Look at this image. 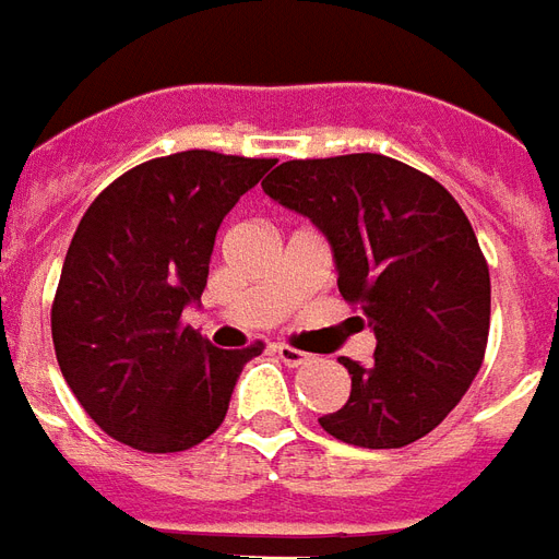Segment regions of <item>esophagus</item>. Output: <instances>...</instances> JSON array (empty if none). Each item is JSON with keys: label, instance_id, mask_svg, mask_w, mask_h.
Wrapping results in <instances>:
<instances>
[{"label": "esophagus", "instance_id": "esophagus-1", "mask_svg": "<svg viewBox=\"0 0 559 559\" xmlns=\"http://www.w3.org/2000/svg\"><path fill=\"white\" fill-rule=\"evenodd\" d=\"M274 352L280 354V360H283L285 366H292V369H297V366L309 364L312 357H309L307 352H297V348H292V345H285V342H280V345H274Z\"/></svg>", "mask_w": 559, "mask_h": 559}]
</instances>
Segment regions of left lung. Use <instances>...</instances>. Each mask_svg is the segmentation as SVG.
I'll return each mask as SVG.
<instances>
[{
	"label": "left lung",
	"mask_w": 559,
	"mask_h": 559,
	"mask_svg": "<svg viewBox=\"0 0 559 559\" xmlns=\"http://www.w3.org/2000/svg\"><path fill=\"white\" fill-rule=\"evenodd\" d=\"M262 187L324 231L340 295L374 330L369 364L342 357L352 396L321 429L366 450L419 441L462 402L488 345L491 280L462 205L384 154L280 163Z\"/></svg>",
	"instance_id": "1"
}]
</instances>
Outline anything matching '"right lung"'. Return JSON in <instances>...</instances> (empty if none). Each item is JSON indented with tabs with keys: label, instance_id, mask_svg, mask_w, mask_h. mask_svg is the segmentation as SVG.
<instances>
[{
	"label": "right lung",
	"instance_id": "obj_1",
	"mask_svg": "<svg viewBox=\"0 0 559 559\" xmlns=\"http://www.w3.org/2000/svg\"><path fill=\"white\" fill-rule=\"evenodd\" d=\"M276 160L181 151L133 166L73 231L52 300L64 381L109 438L181 452L219 429L264 342L223 352L181 324L205 292L223 217Z\"/></svg>",
	"mask_w": 559,
	"mask_h": 559
}]
</instances>
